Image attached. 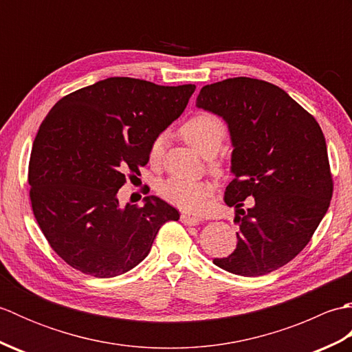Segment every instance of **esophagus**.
<instances>
[{
  "mask_svg": "<svg viewBox=\"0 0 352 352\" xmlns=\"http://www.w3.org/2000/svg\"><path fill=\"white\" fill-rule=\"evenodd\" d=\"M180 221L184 223V226H198L201 219L197 218V216L189 214V213H182Z\"/></svg>",
  "mask_w": 352,
  "mask_h": 352,
  "instance_id": "obj_1",
  "label": "esophagus"
}]
</instances>
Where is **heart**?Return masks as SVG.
<instances>
[{
  "label": "heart",
  "mask_w": 352,
  "mask_h": 352,
  "mask_svg": "<svg viewBox=\"0 0 352 352\" xmlns=\"http://www.w3.org/2000/svg\"><path fill=\"white\" fill-rule=\"evenodd\" d=\"M182 138L189 144L195 151L210 159L219 151L223 138H226V129L218 118L210 113H195L186 121L180 129ZM164 138L159 136L149 148V157L151 160H159L163 151ZM216 168V164H213ZM160 195L169 201L170 204L183 208L188 212H201L206 206L210 186L204 182L182 180V178H170L160 186Z\"/></svg>",
  "instance_id": "1"
}]
</instances>
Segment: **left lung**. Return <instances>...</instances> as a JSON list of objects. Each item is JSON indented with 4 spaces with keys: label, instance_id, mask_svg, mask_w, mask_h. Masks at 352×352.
Returning a JSON list of instances; mask_svg holds the SVG:
<instances>
[{
    "label": "left lung",
    "instance_id": "left-lung-1",
    "mask_svg": "<svg viewBox=\"0 0 352 352\" xmlns=\"http://www.w3.org/2000/svg\"><path fill=\"white\" fill-rule=\"evenodd\" d=\"M197 107L227 124L230 170L226 190L239 222L236 250L213 263L231 274L258 276L300 254L325 216L333 195L324 133L316 119L278 86L236 77L207 85ZM253 197V207L241 208Z\"/></svg>",
    "mask_w": 352,
    "mask_h": 352
}]
</instances>
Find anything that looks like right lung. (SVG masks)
I'll return each instance as SVG.
<instances>
[{
	"label": "right lung",
	"mask_w": 352,
	"mask_h": 352,
	"mask_svg": "<svg viewBox=\"0 0 352 352\" xmlns=\"http://www.w3.org/2000/svg\"><path fill=\"white\" fill-rule=\"evenodd\" d=\"M193 85L110 77L63 96L39 126L28 168L30 199L43 236L69 266L110 278L138 266L160 227L180 214L159 197L119 204L125 172L188 106Z\"/></svg>",
	"instance_id": "obj_1"
}]
</instances>
